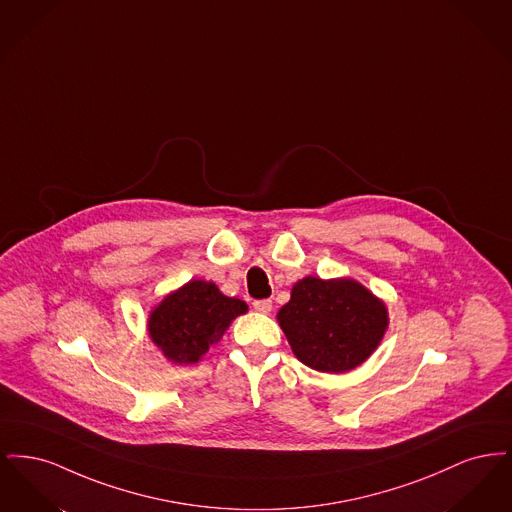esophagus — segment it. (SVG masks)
I'll list each match as a JSON object with an SVG mask.
<instances>
[{
	"instance_id": "obj_1",
	"label": "esophagus",
	"mask_w": 512,
	"mask_h": 512,
	"mask_svg": "<svg viewBox=\"0 0 512 512\" xmlns=\"http://www.w3.org/2000/svg\"><path fill=\"white\" fill-rule=\"evenodd\" d=\"M253 309H255L257 313L268 315V313L272 311V301H270V299H257V301H253Z\"/></svg>"
}]
</instances>
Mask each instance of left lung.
I'll return each instance as SVG.
<instances>
[{
	"label": "left lung",
	"mask_w": 512,
	"mask_h": 512,
	"mask_svg": "<svg viewBox=\"0 0 512 512\" xmlns=\"http://www.w3.org/2000/svg\"><path fill=\"white\" fill-rule=\"evenodd\" d=\"M278 322L303 365L338 374L361 365L378 347L388 311L353 280L307 276L293 286Z\"/></svg>",
	"instance_id": "1"
}]
</instances>
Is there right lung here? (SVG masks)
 Returning a JSON list of instances; mask_svg holds the SVG:
<instances>
[{"label": "right lung", "mask_w": 512, "mask_h": 512, "mask_svg": "<svg viewBox=\"0 0 512 512\" xmlns=\"http://www.w3.org/2000/svg\"><path fill=\"white\" fill-rule=\"evenodd\" d=\"M247 305L211 282L192 280L167 295L149 317V336L174 363H197Z\"/></svg>", "instance_id": "add662e5"}]
</instances>
